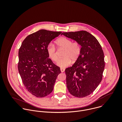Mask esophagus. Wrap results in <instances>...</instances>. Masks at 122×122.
<instances>
[{
	"label": "esophagus",
	"instance_id": "34e87169",
	"mask_svg": "<svg viewBox=\"0 0 122 122\" xmlns=\"http://www.w3.org/2000/svg\"><path fill=\"white\" fill-rule=\"evenodd\" d=\"M61 72H64L65 71V69H63V68H61Z\"/></svg>",
	"mask_w": 122,
	"mask_h": 122
}]
</instances>
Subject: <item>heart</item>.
I'll list each match as a JSON object with an SVG mask.
<instances>
[{
  "instance_id": "b5f03b06",
  "label": "heart",
  "mask_w": 122,
  "mask_h": 122,
  "mask_svg": "<svg viewBox=\"0 0 122 122\" xmlns=\"http://www.w3.org/2000/svg\"><path fill=\"white\" fill-rule=\"evenodd\" d=\"M57 45L61 48L64 50L63 54V58L59 59L57 62L59 67L64 68L69 66L73 61H76L79 57L81 47L80 45L76 42H72V41L66 37H61L56 41ZM47 52L49 57L53 61L58 59L57 51L54 46L50 43L47 47Z\"/></svg>"
}]
</instances>
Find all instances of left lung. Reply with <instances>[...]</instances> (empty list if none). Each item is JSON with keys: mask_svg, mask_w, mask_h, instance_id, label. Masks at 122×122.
Returning <instances> with one entry per match:
<instances>
[{"mask_svg": "<svg viewBox=\"0 0 122 122\" xmlns=\"http://www.w3.org/2000/svg\"><path fill=\"white\" fill-rule=\"evenodd\" d=\"M61 34L81 46L79 58L65 72L70 93L76 97H85L93 92L102 81L105 68L103 50L97 39L86 31L63 32Z\"/></svg>", "mask_w": 122, "mask_h": 122, "instance_id": "1", "label": "left lung"}]
</instances>
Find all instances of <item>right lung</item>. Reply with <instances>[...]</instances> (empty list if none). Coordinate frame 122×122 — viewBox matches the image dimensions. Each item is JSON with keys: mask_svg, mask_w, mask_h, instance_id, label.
I'll return each instance as SVG.
<instances>
[{"mask_svg": "<svg viewBox=\"0 0 122 122\" xmlns=\"http://www.w3.org/2000/svg\"><path fill=\"white\" fill-rule=\"evenodd\" d=\"M61 32L40 30L28 36L19 50L18 69L27 90L37 97H44L52 92L61 71L49 59L47 47Z\"/></svg>", "mask_w": 122, "mask_h": 122, "instance_id": "obj_1", "label": "right lung"}]
</instances>
